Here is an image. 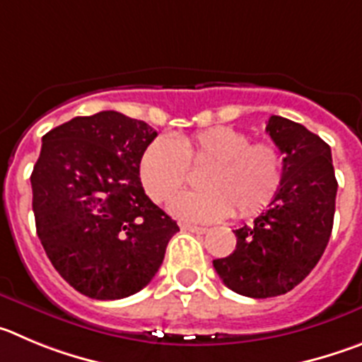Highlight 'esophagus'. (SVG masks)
Here are the masks:
<instances>
[{
  "instance_id": "obj_1",
  "label": "esophagus",
  "mask_w": 362,
  "mask_h": 362,
  "mask_svg": "<svg viewBox=\"0 0 362 362\" xmlns=\"http://www.w3.org/2000/svg\"><path fill=\"white\" fill-rule=\"evenodd\" d=\"M182 230H187V233H197V234H205L207 233V227H197V226H189V223H182Z\"/></svg>"
}]
</instances>
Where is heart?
Masks as SVG:
<instances>
[{
	"label": "heart",
	"instance_id": "b5f03b06",
	"mask_svg": "<svg viewBox=\"0 0 362 362\" xmlns=\"http://www.w3.org/2000/svg\"><path fill=\"white\" fill-rule=\"evenodd\" d=\"M229 126L202 129L193 135L158 136L144 149L139 164L141 182L155 202H165L185 184L189 165L209 164L200 177L205 189L184 191L169 202L175 216L189 221H216L250 216L278 194L285 160L274 144L254 142Z\"/></svg>",
	"mask_w": 362,
	"mask_h": 362
}]
</instances>
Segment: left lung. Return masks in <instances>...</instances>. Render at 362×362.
<instances>
[{
    "label": "left lung",
    "mask_w": 362,
    "mask_h": 362,
    "mask_svg": "<svg viewBox=\"0 0 362 362\" xmlns=\"http://www.w3.org/2000/svg\"><path fill=\"white\" fill-rule=\"evenodd\" d=\"M267 133L285 155V175L269 209L234 230L236 249L213 265L221 281L247 298L286 294L310 274L334 226L335 180L330 146L305 126L272 115Z\"/></svg>",
    "instance_id": "1"
}]
</instances>
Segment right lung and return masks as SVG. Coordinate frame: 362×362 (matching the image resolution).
I'll return each instance as SVG.
<instances>
[{
  "label": "right lung",
  "mask_w": 362,
  "mask_h": 362,
  "mask_svg": "<svg viewBox=\"0 0 362 362\" xmlns=\"http://www.w3.org/2000/svg\"><path fill=\"white\" fill-rule=\"evenodd\" d=\"M155 136L144 120L113 110L76 117L43 136L30 177L35 229L54 269L88 298L142 291L180 230L139 177Z\"/></svg>",
  "instance_id": "1"
}]
</instances>
